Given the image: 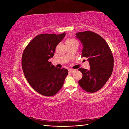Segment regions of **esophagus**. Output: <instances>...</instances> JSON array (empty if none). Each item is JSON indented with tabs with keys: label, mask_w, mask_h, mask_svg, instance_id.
Returning <instances> with one entry per match:
<instances>
[{
	"label": "esophagus",
	"mask_w": 129,
	"mask_h": 129,
	"mask_svg": "<svg viewBox=\"0 0 129 129\" xmlns=\"http://www.w3.org/2000/svg\"><path fill=\"white\" fill-rule=\"evenodd\" d=\"M75 71V70H74V69H69V72H71V73H74Z\"/></svg>",
	"instance_id": "obj_1"
}]
</instances>
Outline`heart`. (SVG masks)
Here are the masks:
<instances>
[{"label": "heart", "mask_w": 129, "mask_h": 129, "mask_svg": "<svg viewBox=\"0 0 129 129\" xmlns=\"http://www.w3.org/2000/svg\"><path fill=\"white\" fill-rule=\"evenodd\" d=\"M75 42H76V41L75 39H73V38H69L67 40H66V44H68V43Z\"/></svg>", "instance_id": "1"}]
</instances>
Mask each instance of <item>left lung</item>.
<instances>
[{"instance_id":"1","label":"left lung","mask_w":129,"mask_h":129,"mask_svg":"<svg viewBox=\"0 0 129 129\" xmlns=\"http://www.w3.org/2000/svg\"><path fill=\"white\" fill-rule=\"evenodd\" d=\"M83 45L82 57L88 59L90 69L80 68L82 78L79 81L80 87L88 92H95L102 88L111 76L114 68V57L104 39L91 31L76 34Z\"/></svg>"}]
</instances>
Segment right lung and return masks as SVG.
Here are the masks:
<instances>
[{
	"instance_id": "1",
	"label": "right lung",
	"mask_w": 129,
	"mask_h": 129,
	"mask_svg": "<svg viewBox=\"0 0 129 129\" xmlns=\"http://www.w3.org/2000/svg\"><path fill=\"white\" fill-rule=\"evenodd\" d=\"M65 36V33L39 34L30 41L23 52L21 64L24 75L30 86L41 95H55L68 75L67 69L58 68L48 61Z\"/></svg>"
}]
</instances>
